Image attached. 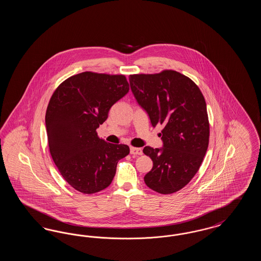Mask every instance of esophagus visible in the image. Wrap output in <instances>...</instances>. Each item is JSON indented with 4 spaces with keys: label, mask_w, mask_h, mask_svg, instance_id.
<instances>
[{
    "label": "esophagus",
    "mask_w": 261,
    "mask_h": 261,
    "mask_svg": "<svg viewBox=\"0 0 261 261\" xmlns=\"http://www.w3.org/2000/svg\"><path fill=\"white\" fill-rule=\"evenodd\" d=\"M130 153L131 154H138V155H141V154H143V150L142 149H140V148H134V147H131L130 148Z\"/></svg>",
    "instance_id": "1"
}]
</instances>
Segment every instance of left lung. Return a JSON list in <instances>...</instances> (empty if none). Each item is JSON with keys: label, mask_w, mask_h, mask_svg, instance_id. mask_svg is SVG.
Masks as SVG:
<instances>
[{"label": "left lung", "mask_w": 261, "mask_h": 261, "mask_svg": "<svg viewBox=\"0 0 261 261\" xmlns=\"http://www.w3.org/2000/svg\"><path fill=\"white\" fill-rule=\"evenodd\" d=\"M129 81L151 125H163V148L143 149L153 162L144 177L145 183L160 194H173L199 171L207 150L210 121L205 99L192 79L175 70L132 74Z\"/></svg>", "instance_id": "1"}]
</instances>
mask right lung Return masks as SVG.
I'll return each mask as SVG.
<instances>
[{
  "mask_svg": "<svg viewBox=\"0 0 261 261\" xmlns=\"http://www.w3.org/2000/svg\"><path fill=\"white\" fill-rule=\"evenodd\" d=\"M129 91L125 75L85 71L70 76L50 97L46 127L51 159L63 179L76 191L95 194L111 185L127 145L99 139L112 106Z\"/></svg>",
  "mask_w": 261,
  "mask_h": 261,
  "instance_id": "right-lung-1",
  "label": "right lung"
}]
</instances>
